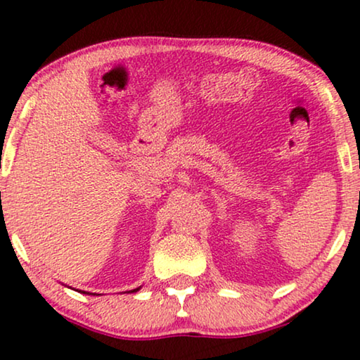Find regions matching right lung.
I'll list each match as a JSON object with an SVG mask.
<instances>
[{"label": "right lung", "mask_w": 360, "mask_h": 360, "mask_svg": "<svg viewBox=\"0 0 360 360\" xmlns=\"http://www.w3.org/2000/svg\"><path fill=\"white\" fill-rule=\"evenodd\" d=\"M136 290H140V287L139 288H133V290H130V292H136Z\"/></svg>", "instance_id": "1"}]
</instances>
